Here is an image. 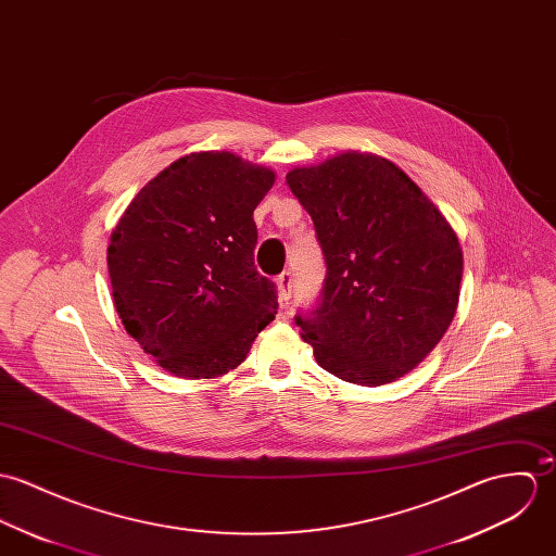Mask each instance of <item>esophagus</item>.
<instances>
[{
  "mask_svg": "<svg viewBox=\"0 0 556 556\" xmlns=\"http://www.w3.org/2000/svg\"><path fill=\"white\" fill-rule=\"evenodd\" d=\"M292 273H281L277 277V292H279V301L283 305H288V301L292 299Z\"/></svg>",
  "mask_w": 556,
  "mask_h": 556,
  "instance_id": "34e87169",
  "label": "esophagus"
}]
</instances>
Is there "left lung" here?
<instances>
[{
    "instance_id": "1",
    "label": "left lung",
    "mask_w": 556,
    "mask_h": 556,
    "mask_svg": "<svg viewBox=\"0 0 556 556\" xmlns=\"http://www.w3.org/2000/svg\"><path fill=\"white\" fill-rule=\"evenodd\" d=\"M286 181L326 260L319 307L296 315L317 365L369 388L416 369L458 307L463 251L447 219L375 153L345 151Z\"/></svg>"
}]
</instances>
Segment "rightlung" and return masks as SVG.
I'll use <instances>...</instances> for the list:
<instances>
[{
    "label": "right lung",
    "mask_w": 556,
    "mask_h": 556,
    "mask_svg": "<svg viewBox=\"0 0 556 556\" xmlns=\"http://www.w3.org/2000/svg\"><path fill=\"white\" fill-rule=\"evenodd\" d=\"M270 168L230 151L179 157L142 187L111 235L109 275L127 334L168 372L237 369L277 313L275 283L253 264V211Z\"/></svg>",
    "instance_id": "add662e5"
}]
</instances>
